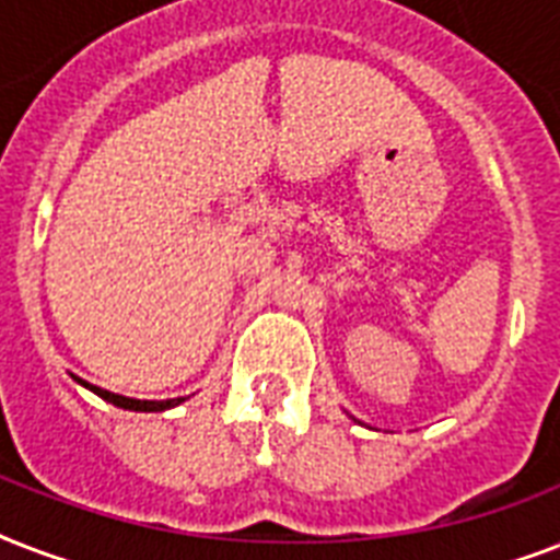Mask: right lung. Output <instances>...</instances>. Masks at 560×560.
<instances>
[{"mask_svg":"<svg viewBox=\"0 0 560 560\" xmlns=\"http://www.w3.org/2000/svg\"><path fill=\"white\" fill-rule=\"evenodd\" d=\"M72 381L81 383L83 389L95 392V395H98V398H104V400H107V404H113V407H118V409H133V412H162V409L177 407V404H183V400H186V398H168V400H139V398H125V395H116V392L101 389V386H95V383L81 381V377H74V374H72Z\"/></svg>","mask_w":560,"mask_h":560,"instance_id":"obj_1","label":"right lung"}]
</instances>
